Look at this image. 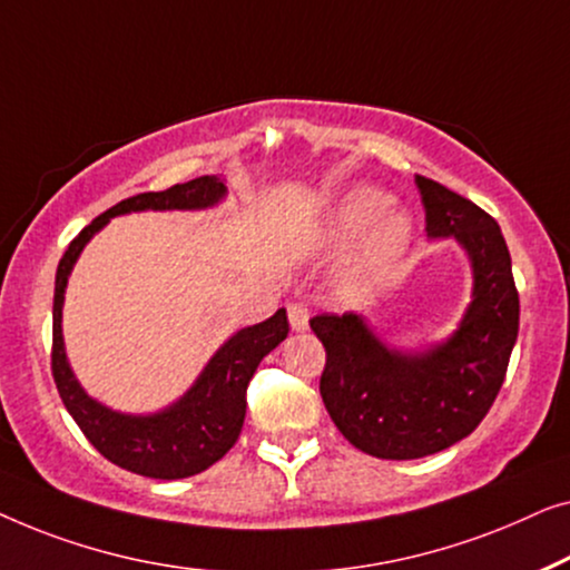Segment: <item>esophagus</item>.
I'll return each mask as SVG.
<instances>
[{"label": "esophagus", "mask_w": 570, "mask_h": 570, "mask_svg": "<svg viewBox=\"0 0 570 570\" xmlns=\"http://www.w3.org/2000/svg\"><path fill=\"white\" fill-rule=\"evenodd\" d=\"M288 325H292V331H296V333L307 331V325H309V309L304 307V304H299V302L288 304Z\"/></svg>", "instance_id": "1"}]
</instances>
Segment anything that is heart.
Masks as SVG:
<instances>
[{"mask_svg": "<svg viewBox=\"0 0 570 570\" xmlns=\"http://www.w3.org/2000/svg\"><path fill=\"white\" fill-rule=\"evenodd\" d=\"M390 196L382 194L376 188H356L343 198L335 208L333 219V232L343 239L362 235L364 229L372 227L376 219L387 214L390 208ZM407 243V222L405 216L390 214L385 219L376 224L372 235H368L364 250H362V266L368 274H382L387 271L392 263L400 258V253L405 250Z\"/></svg>", "mask_w": 570, "mask_h": 570, "instance_id": "b5f03b06", "label": "heart"}]
</instances>
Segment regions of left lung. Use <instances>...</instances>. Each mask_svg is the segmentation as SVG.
<instances>
[{"label": "left lung", "mask_w": 570, "mask_h": 570, "mask_svg": "<svg viewBox=\"0 0 570 570\" xmlns=\"http://www.w3.org/2000/svg\"><path fill=\"white\" fill-rule=\"evenodd\" d=\"M429 237H454L472 263V302L444 343L403 354L356 312H323L320 395L343 436L380 460H419L470 436L491 411L519 333L511 255L491 214L415 175Z\"/></svg>", "instance_id": "1"}]
</instances>
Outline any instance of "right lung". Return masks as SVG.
<instances>
[{
    "label": "right lung",
    "mask_w": 570,
    "mask_h": 570,
    "mask_svg": "<svg viewBox=\"0 0 570 570\" xmlns=\"http://www.w3.org/2000/svg\"><path fill=\"white\" fill-rule=\"evenodd\" d=\"M227 188L216 175L178 183V186L159 190V194H139L108 208L98 219H92L79 235L71 239L67 253L56 268L53 288V348L51 372L56 390L67 405L71 419L90 439V444L118 468L131 470L136 475L157 480L190 478L212 468L235 446L245 423L247 384L255 368L278 343L288 335L286 309H278L274 317L258 325L243 327L212 356V362L198 376L194 387L165 411L151 415H126L110 411L98 400H92L79 387L75 372L67 362L61 335V307L63 292L71 268L90 243L95 232H100L114 216L131 212H170V208H208L219 204Z\"/></svg>",
    "instance_id": "1"
}]
</instances>
